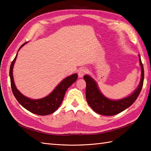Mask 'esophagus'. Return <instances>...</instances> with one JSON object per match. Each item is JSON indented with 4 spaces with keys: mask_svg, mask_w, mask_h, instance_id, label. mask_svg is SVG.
<instances>
[{
    "mask_svg": "<svg viewBox=\"0 0 151 151\" xmlns=\"http://www.w3.org/2000/svg\"><path fill=\"white\" fill-rule=\"evenodd\" d=\"M88 72V69L86 68H82L78 70V76L80 78H82L84 76V75H85V74Z\"/></svg>",
    "mask_w": 151,
    "mask_h": 151,
    "instance_id": "obj_1",
    "label": "esophagus"
}]
</instances>
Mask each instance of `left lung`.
I'll use <instances>...</instances> for the list:
<instances>
[{"instance_id": "left-lung-1", "label": "left lung", "mask_w": 151, "mask_h": 151, "mask_svg": "<svg viewBox=\"0 0 151 151\" xmlns=\"http://www.w3.org/2000/svg\"><path fill=\"white\" fill-rule=\"evenodd\" d=\"M139 58L142 69L139 84L132 94L123 99L119 100H111L108 99L102 94L94 79L88 75L84 76V79L86 82V100L93 110L101 115L107 116L114 115L126 110L135 102L142 90L144 80V69L139 55Z\"/></svg>"}]
</instances>
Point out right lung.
<instances>
[{"label": "right lung", "mask_w": 151, "mask_h": 151, "mask_svg": "<svg viewBox=\"0 0 151 151\" xmlns=\"http://www.w3.org/2000/svg\"><path fill=\"white\" fill-rule=\"evenodd\" d=\"M27 42L22 44L19 50ZM17 56V53L14 60L12 61L9 68V77H10L12 90L15 99L22 106L33 114L40 115H47L54 113L62 104L67 89L77 80L78 75L76 73L73 74L63 79L56 86L52 92L47 97L40 99H31L22 95L15 85L14 76H13V68Z\"/></svg>", "instance_id": "add662e5"}]
</instances>
